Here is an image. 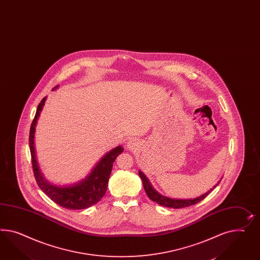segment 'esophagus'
Segmentation results:
<instances>
[{
	"label": "esophagus",
	"instance_id": "esophagus-1",
	"mask_svg": "<svg viewBox=\"0 0 260 260\" xmlns=\"http://www.w3.org/2000/svg\"><path fill=\"white\" fill-rule=\"evenodd\" d=\"M126 148H127L128 150H131V151L136 150V149H138V148H139V142L135 140V139H132V140H129L126 143Z\"/></svg>",
	"mask_w": 260,
	"mask_h": 260
}]
</instances>
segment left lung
I'll return each mask as SVG.
<instances>
[{"label":"left lung","instance_id":"left-lung-1","mask_svg":"<svg viewBox=\"0 0 260 260\" xmlns=\"http://www.w3.org/2000/svg\"><path fill=\"white\" fill-rule=\"evenodd\" d=\"M139 176L142 179L143 185H144V189L146 191L148 198L155 202L156 204H160L166 207H170V208H183V207H188L190 205H194V204L200 203L201 201H203L205 197L208 196L211 192L214 190L215 187H217L219 182L217 184H215L210 190H208L206 193H204L200 197H197L194 199H172L169 197L164 196L160 194L158 191L154 189V187L151 185V183L149 182L148 177L145 175L141 170H139Z\"/></svg>","mask_w":260,"mask_h":260}]
</instances>
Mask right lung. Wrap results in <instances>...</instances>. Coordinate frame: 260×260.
I'll return each mask as SVG.
<instances>
[{
	"label": "right lung",
	"mask_w": 260,
	"mask_h": 260,
	"mask_svg": "<svg viewBox=\"0 0 260 260\" xmlns=\"http://www.w3.org/2000/svg\"><path fill=\"white\" fill-rule=\"evenodd\" d=\"M57 88L58 85L53 90H56ZM45 101L46 98L42 99L37 108L35 118L32 122L29 134V148L31 152L32 166L36 182L40 186V188L56 204L67 209L74 210L88 208L91 205L99 203L105 195L113 162L115 161L116 157L124 151V149L121 146L112 148V150L107 152L98 161V164L93 167L91 172L86 176L84 179L80 180L77 183L67 185H57L50 183L49 181L45 179L38 165L34 146L36 126L38 120L40 118L43 106L45 104Z\"/></svg>",
	"instance_id": "1"
}]
</instances>
